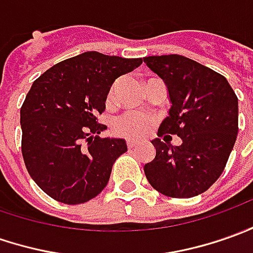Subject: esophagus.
Wrapping results in <instances>:
<instances>
[{"mask_svg":"<svg viewBox=\"0 0 253 253\" xmlns=\"http://www.w3.org/2000/svg\"><path fill=\"white\" fill-rule=\"evenodd\" d=\"M135 145H137V142H134V141H131V140H127V148L128 149L134 148Z\"/></svg>","mask_w":253,"mask_h":253,"instance_id":"1","label":"esophagus"}]
</instances>
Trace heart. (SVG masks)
I'll return each mask as SVG.
<instances>
[{"label":"heart","instance_id":"b5f03b06","mask_svg":"<svg viewBox=\"0 0 253 253\" xmlns=\"http://www.w3.org/2000/svg\"><path fill=\"white\" fill-rule=\"evenodd\" d=\"M111 95H112V91L109 92V98ZM151 126H152V119L148 116L138 115V113H128L113 123V131L118 135L135 140V138L144 137L148 133Z\"/></svg>","mask_w":253,"mask_h":253}]
</instances>
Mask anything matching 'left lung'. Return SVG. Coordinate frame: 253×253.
Masks as SVG:
<instances>
[{
    "label": "left lung",
    "instance_id": "1",
    "mask_svg": "<svg viewBox=\"0 0 253 253\" xmlns=\"http://www.w3.org/2000/svg\"><path fill=\"white\" fill-rule=\"evenodd\" d=\"M162 79L171 106L158 130L177 134L178 147L152 140L154 161L144 166L149 184L166 197L191 198L220 177L238 133V98L226 77L183 55L145 56Z\"/></svg>",
    "mask_w": 253,
    "mask_h": 253
}]
</instances>
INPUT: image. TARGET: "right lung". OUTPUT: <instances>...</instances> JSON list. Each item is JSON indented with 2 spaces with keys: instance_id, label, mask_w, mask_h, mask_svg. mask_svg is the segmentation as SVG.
Returning a JSON list of instances; mask_svg holds the SVG:
<instances>
[{
  "instance_id": "1",
  "label": "right lung",
  "mask_w": 253,
  "mask_h": 253,
  "mask_svg": "<svg viewBox=\"0 0 253 253\" xmlns=\"http://www.w3.org/2000/svg\"><path fill=\"white\" fill-rule=\"evenodd\" d=\"M142 58L88 51L59 62L34 80L20 108L22 155L36 184L55 201L79 205L104 190L123 138H101L98 123L113 82Z\"/></svg>"
}]
</instances>
